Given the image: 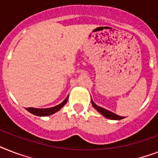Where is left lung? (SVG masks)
Masks as SVG:
<instances>
[{"mask_svg": "<svg viewBox=\"0 0 158 158\" xmlns=\"http://www.w3.org/2000/svg\"><path fill=\"white\" fill-rule=\"evenodd\" d=\"M92 106H93V107H94V108L96 109V110H97L101 115H103L104 117H106V118L111 119V120H121V119L124 118L123 117H121V116H119V115L115 114L114 113L111 112V111H110V110H106V109L102 108V107H100V106H97V105L93 102L92 100Z\"/></svg>", "mask_w": 158, "mask_h": 158, "instance_id": "1", "label": "left lung"}]
</instances>
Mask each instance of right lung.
Segmentation results:
<instances>
[{
  "instance_id": "right-lung-1",
  "label": "right lung",
  "mask_w": 158,
  "mask_h": 158,
  "mask_svg": "<svg viewBox=\"0 0 158 158\" xmlns=\"http://www.w3.org/2000/svg\"><path fill=\"white\" fill-rule=\"evenodd\" d=\"M68 97H69V96H67L66 99L64 100L61 104H59V105H57V106H53V107H51V108L39 109L30 107V108H26V110H27L28 112H30L31 114H32L34 115H36V116H49V115H52L53 114H55V113H57V111H59V110H61V109L66 105V102H67L68 101Z\"/></svg>"
}]
</instances>
